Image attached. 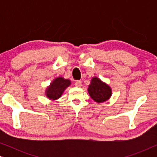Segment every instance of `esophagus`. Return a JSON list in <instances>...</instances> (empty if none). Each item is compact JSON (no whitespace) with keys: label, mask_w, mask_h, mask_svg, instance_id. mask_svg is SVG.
Returning <instances> with one entry per match:
<instances>
[{"label":"esophagus","mask_w":157,"mask_h":157,"mask_svg":"<svg viewBox=\"0 0 157 157\" xmlns=\"http://www.w3.org/2000/svg\"><path fill=\"white\" fill-rule=\"evenodd\" d=\"M75 86H76V87H81L82 86V83H81V81H76V82H75Z\"/></svg>","instance_id":"esophagus-1"}]
</instances>
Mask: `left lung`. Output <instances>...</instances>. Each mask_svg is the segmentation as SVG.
<instances>
[{
	"instance_id": "left-lung-1",
	"label": "left lung",
	"mask_w": 157,
	"mask_h": 157,
	"mask_svg": "<svg viewBox=\"0 0 157 157\" xmlns=\"http://www.w3.org/2000/svg\"><path fill=\"white\" fill-rule=\"evenodd\" d=\"M88 92L92 99L97 103H103L109 100L112 94L111 88L97 77L92 78Z\"/></svg>"
}]
</instances>
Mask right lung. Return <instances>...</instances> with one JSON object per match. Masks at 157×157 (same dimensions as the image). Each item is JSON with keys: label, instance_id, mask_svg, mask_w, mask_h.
Instances as JSON below:
<instances>
[{"label": "right lung", "instance_id": "right-lung-1", "mask_svg": "<svg viewBox=\"0 0 157 157\" xmlns=\"http://www.w3.org/2000/svg\"><path fill=\"white\" fill-rule=\"evenodd\" d=\"M71 85V81L65 79L63 77H57L53 80L49 86H48L46 92V96L48 99L56 101L61 97L62 94L67 87Z\"/></svg>", "mask_w": 157, "mask_h": 157}]
</instances>
